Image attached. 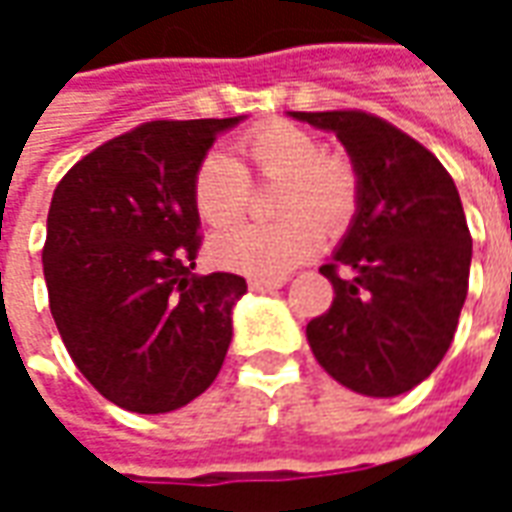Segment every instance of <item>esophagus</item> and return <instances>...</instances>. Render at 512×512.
Instances as JSON below:
<instances>
[{
	"label": "esophagus",
	"instance_id": "esophagus-1",
	"mask_svg": "<svg viewBox=\"0 0 512 512\" xmlns=\"http://www.w3.org/2000/svg\"><path fill=\"white\" fill-rule=\"evenodd\" d=\"M285 285V279H249V288L257 293H266V290H279Z\"/></svg>",
	"mask_w": 512,
	"mask_h": 512
}]
</instances>
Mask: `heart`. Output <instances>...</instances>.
Here are the masks:
<instances>
[{
	"label": "heart",
	"instance_id": "obj_1",
	"mask_svg": "<svg viewBox=\"0 0 512 512\" xmlns=\"http://www.w3.org/2000/svg\"><path fill=\"white\" fill-rule=\"evenodd\" d=\"M249 178L277 180L274 224H238L211 241L219 266L255 279H279L310 260L323 233L337 235L359 205V178L351 161L323 153L304 128L271 120L238 139V161L211 153L191 183V202L211 227L233 224L246 208Z\"/></svg>",
	"mask_w": 512,
	"mask_h": 512
}]
</instances>
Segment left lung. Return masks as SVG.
<instances>
[{
	"mask_svg": "<svg viewBox=\"0 0 512 512\" xmlns=\"http://www.w3.org/2000/svg\"><path fill=\"white\" fill-rule=\"evenodd\" d=\"M290 117L337 136L359 178L348 233L321 266L334 301L307 323V343L318 365L359 395H403L444 359L469 290L472 235L458 189L439 158L381 117Z\"/></svg>",
	"mask_w": 512,
	"mask_h": 512,
	"instance_id": "8db88e82",
	"label": "left lung"
}]
</instances>
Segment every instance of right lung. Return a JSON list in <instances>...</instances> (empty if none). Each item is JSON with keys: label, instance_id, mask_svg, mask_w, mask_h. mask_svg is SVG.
Segmentation results:
<instances>
[{"label": "right lung", "instance_id": "right-lung-1", "mask_svg": "<svg viewBox=\"0 0 512 512\" xmlns=\"http://www.w3.org/2000/svg\"><path fill=\"white\" fill-rule=\"evenodd\" d=\"M244 117L153 120L95 147L54 189L43 246L68 354L115 406L167 414L200 397L233 340L238 274H194L200 161Z\"/></svg>", "mask_w": 512, "mask_h": 512}]
</instances>
